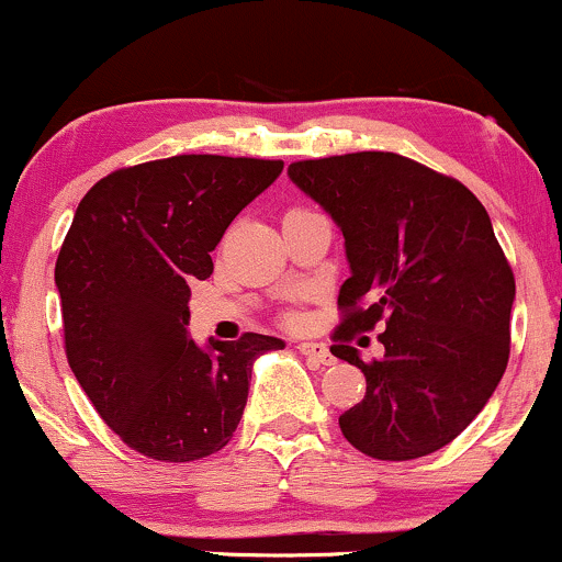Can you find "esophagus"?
Wrapping results in <instances>:
<instances>
[{"mask_svg": "<svg viewBox=\"0 0 562 562\" xmlns=\"http://www.w3.org/2000/svg\"><path fill=\"white\" fill-rule=\"evenodd\" d=\"M301 351V355H306L310 357V360H314L317 362V366H333V355H330V349L325 347V344H317V341H301L299 347H295Z\"/></svg>", "mask_w": 562, "mask_h": 562, "instance_id": "esophagus-1", "label": "esophagus"}]
</instances>
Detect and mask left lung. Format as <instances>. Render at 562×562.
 I'll return each instance as SVG.
<instances>
[{
    "label": "left lung",
    "instance_id": "1",
    "mask_svg": "<svg viewBox=\"0 0 562 562\" xmlns=\"http://www.w3.org/2000/svg\"><path fill=\"white\" fill-rule=\"evenodd\" d=\"M288 176L347 248L330 351L366 373L368 390L338 427L381 461L440 451L485 408L509 360L515 274L483 202L392 151L304 159ZM375 322L385 355L362 363L348 338Z\"/></svg>",
    "mask_w": 562,
    "mask_h": 562
}]
</instances>
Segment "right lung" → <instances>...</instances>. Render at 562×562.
Masks as SVG:
<instances>
[{
  "instance_id": "1",
  "label": "right lung",
  "mask_w": 562,
  "mask_h": 562,
  "mask_svg": "<svg viewBox=\"0 0 562 562\" xmlns=\"http://www.w3.org/2000/svg\"><path fill=\"white\" fill-rule=\"evenodd\" d=\"M282 172L280 159L178 154L101 178L55 261L66 357L122 442L157 461L226 446L248 403L252 360L285 347L245 333L189 338V282L213 274L224 232Z\"/></svg>"
}]
</instances>
